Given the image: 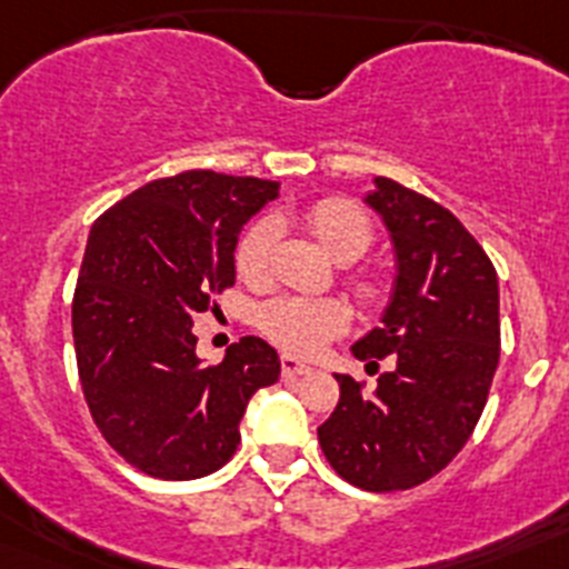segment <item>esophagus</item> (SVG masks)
<instances>
[{"mask_svg":"<svg viewBox=\"0 0 569 569\" xmlns=\"http://www.w3.org/2000/svg\"><path fill=\"white\" fill-rule=\"evenodd\" d=\"M313 373V367L301 365L299 359H293V356H281V376L284 379H296V376H308Z\"/></svg>","mask_w":569,"mask_h":569,"instance_id":"1","label":"esophagus"}]
</instances>
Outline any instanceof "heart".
I'll return each mask as SVG.
<instances>
[{"mask_svg":"<svg viewBox=\"0 0 569 569\" xmlns=\"http://www.w3.org/2000/svg\"><path fill=\"white\" fill-rule=\"evenodd\" d=\"M305 224L333 259H359L373 241L370 216L341 196H328V199L310 204L305 210ZM273 244V219H259L250 224L236 244V273L250 284L268 279ZM353 288L365 301H373L379 296V284L365 276L353 279ZM259 328L284 353L313 356L347 328V310L333 299L284 296V299L268 301L259 310Z\"/></svg>","mask_w":569,"mask_h":569,"instance_id":"heart-1","label":"heart"}]
</instances>
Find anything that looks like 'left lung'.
<instances>
[{
	"instance_id": "left-lung-1",
	"label": "left lung",
	"mask_w": 569,
	"mask_h": 569,
	"mask_svg": "<svg viewBox=\"0 0 569 569\" xmlns=\"http://www.w3.org/2000/svg\"><path fill=\"white\" fill-rule=\"evenodd\" d=\"M396 248V288L381 328L353 345L379 370L373 393L336 376L339 405L319 445L341 479L370 492L425 485L459 456L499 367V279L485 248L439 202L376 176L365 199Z\"/></svg>"
}]
</instances>
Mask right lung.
<instances>
[{
	"label": "right lung",
	"instance_id": "1",
	"mask_svg": "<svg viewBox=\"0 0 569 569\" xmlns=\"http://www.w3.org/2000/svg\"><path fill=\"white\" fill-rule=\"evenodd\" d=\"M279 182L213 170L156 179L90 228L73 293L84 401L116 453L153 479L228 465L256 390L281 373L273 347L244 336L219 365L196 359L193 319L233 288L241 228Z\"/></svg>",
	"mask_w": 569,
	"mask_h": 569
}]
</instances>
